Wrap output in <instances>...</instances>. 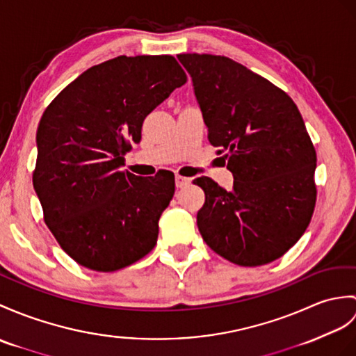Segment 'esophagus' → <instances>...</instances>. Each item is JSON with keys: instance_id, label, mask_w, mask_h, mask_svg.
Here are the masks:
<instances>
[{"instance_id": "1", "label": "esophagus", "mask_w": 356, "mask_h": 356, "mask_svg": "<svg viewBox=\"0 0 356 356\" xmlns=\"http://www.w3.org/2000/svg\"><path fill=\"white\" fill-rule=\"evenodd\" d=\"M191 184V179L184 177V176H176V188H185Z\"/></svg>"}]
</instances>
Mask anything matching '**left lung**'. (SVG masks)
Instances as JSON below:
<instances>
[{
  "label": "left lung",
  "mask_w": 356,
  "mask_h": 356,
  "mask_svg": "<svg viewBox=\"0 0 356 356\" xmlns=\"http://www.w3.org/2000/svg\"><path fill=\"white\" fill-rule=\"evenodd\" d=\"M193 81L209 143L226 150L234 189L197 177L206 200L198 230L243 267L280 258L307 230L316 206L317 154L284 90L225 56L179 54ZM220 152V153H221Z\"/></svg>",
  "instance_id": "8db88e82"
}]
</instances>
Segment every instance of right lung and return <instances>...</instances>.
Returning a JSON list of instances; mask_svg holds the SVG:
<instances>
[{"label":"right lung","mask_w":356,"mask_h":356,"mask_svg":"<svg viewBox=\"0 0 356 356\" xmlns=\"http://www.w3.org/2000/svg\"><path fill=\"white\" fill-rule=\"evenodd\" d=\"M185 81L172 56H118L86 70L44 112L33 186L47 226L80 266L120 270L158 241L175 176L120 168L147 115Z\"/></svg>","instance_id":"obj_1"}]
</instances>
